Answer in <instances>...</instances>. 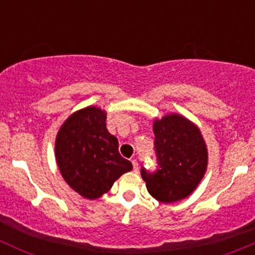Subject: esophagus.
<instances>
[{
  "label": "esophagus",
  "mask_w": 255,
  "mask_h": 255,
  "mask_svg": "<svg viewBox=\"0 0 255 255\" xmlns=\"http://www.w3.org/2000/svg\"><path fill=\"white\" fill-rule=\"evenodd\" d=\"M132 165H133V171H134V173H138V161L135 160V159H132Z\"/></svg>",
  "instance_id": "34e87169"
}]
</instances>
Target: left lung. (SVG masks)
<instances>
[{
    "instance_id": "1",
    "label": "left lung",
    "mask_w": 255,
    "mask_h": 255,
    "mask_svg": "<svg viewBox=\"0 0 255 255\" xmlns=\"http://www.w3.org/2000/svg\"><path fill=\"white\" fill-rule=\"evenodd\" d=\"M158 168L140 175L148 192L164 204L189 196L205 175L207 148L199 128L180 115H168L153 126Z\"/></svg>"
}]
</instances>
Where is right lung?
<instances>
[{
  "mask_svg": "<svg viewBox=\"0 0 255 255\" xmlns=\"http://www.w3.org/2000/svg\"><path fill=\"white\" fill-rule=\"evenodd\" d=\"M59 170L69 186L85 199L106 194L121 175L132 170L118 140L106 128V112L90 106L71 115L55 140Z\"/></svg>",
  "mask_w": 255,
  "mask_h": 255,
  "instance_id": "add662e5",
  "label": "right lung"
}]
</instances>
